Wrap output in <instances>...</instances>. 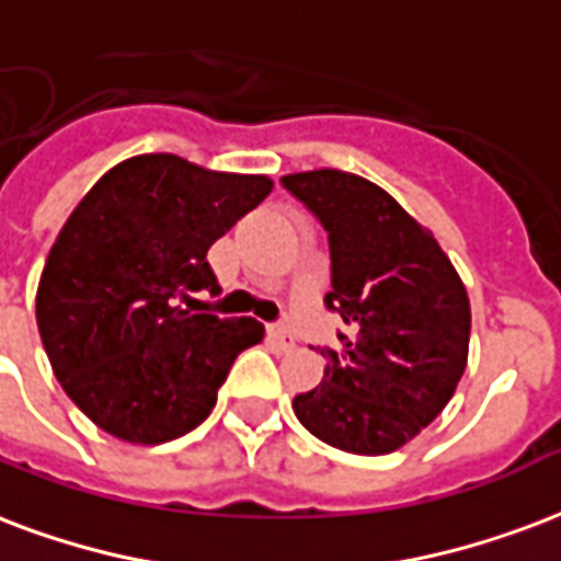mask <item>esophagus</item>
Here are the masks:
<instances>
[{
  "instance_id": "1",
  "label": "esophagus",
  "mask_w": 561,
  "mask_h": 561,
  "mask_svg": "<svg viewBox=\"0 0 561 561\" xmlns=\"http://www.w3.org/2000/svg\"><path fill=\"white\" fill-rule=\"evenodd\" d=\"M267 335H271L282 350L294 347V335H290L288 323H273V327H267Z\"/></svg>"
}]
</instances>
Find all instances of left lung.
Instances as JSON below:
<instances>
[{
  "mask_svg": "<svg viewBox=\"0 0 561 561\" xmlns=\"http://www.w3.org/2000/svg\"><path fill=\"white\" fill-rule=\"evenodd\" d=\"M282 185L329 232L327 306L347 323L341 350H323L318 388L294 397V414L335 450H400L444 412L468 367L465 282L433 229L370 179L320 167Z\"/></svg>",
  "mask_w": 561,
  "mask_h": 561,
  "instance_id": "1",
  "label": "left lung"
}]
</instances>
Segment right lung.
<instances>
[{
  "label": "right lung",
  "instance_id": "right-lung-1",
  "mask_svg": "<svg viewBox=\"0 0 561 561\" xmlns=\"http://www.w3.org/2000/svg\"><path fill=\"white\" fill-rule=\"evenodd\" d=\"M273 191L262 173L208 170L173 152L119 161L81 196L37 282V329L53 374L100 430L164 444L211 414L252 318L194 311L217 294L205 255Z\"/></svg>",
  "mask_w": 561,
  "mask_h": 561
}]
</instances>
